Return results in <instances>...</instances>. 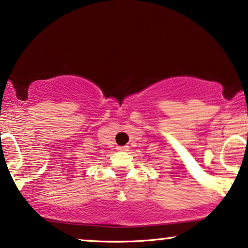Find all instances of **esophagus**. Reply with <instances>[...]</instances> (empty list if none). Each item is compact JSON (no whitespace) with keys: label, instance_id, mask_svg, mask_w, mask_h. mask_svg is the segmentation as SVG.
I'll return each instance as SVG.
<instances>
[{"label":"esophagus","instance_id":"esophagus-1","mask_svg":"<svg viewBox=\"0 0 248 248\" xmlns=\"http://www.w3.org/2000/svg\"><path fill=\"white\" fill-rule=\"evenodd\" d=\"M128 148H129V146H127V145H124V146H118L117 150L120 151V152H126V151H128Z\"/></svg>","mask_w":248,"mask_h":248}]
</instances>
